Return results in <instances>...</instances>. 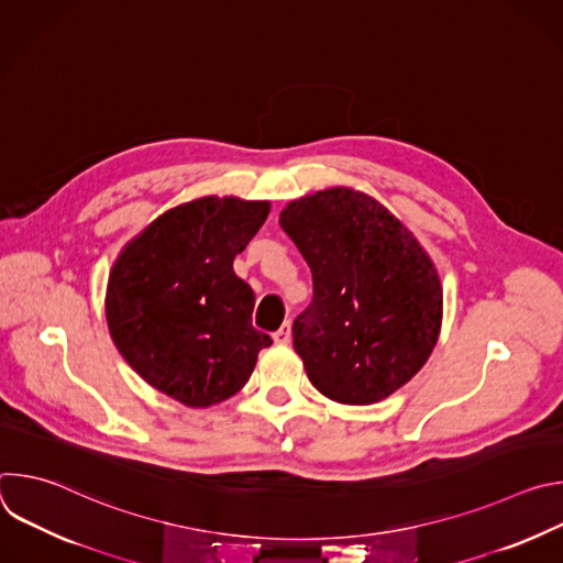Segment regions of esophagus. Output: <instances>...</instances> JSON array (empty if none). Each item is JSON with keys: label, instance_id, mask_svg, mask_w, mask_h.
<instances>
[{"label": "esophagus", "instance_id": "obj_1", "mask_svg": "<svg viewBox=\"0 0 563 563\" xmlns=\"http://www.w3.org/2000/svg\"><path fill=\"white\" fill-rule=\"evenodd\" d=\"M274 341H276L278 345H287V343L291 341V328H289V323H283V328L274 332Z\"/></svg>", "mask_w": 563, "mask_h": 563}]
</instances>
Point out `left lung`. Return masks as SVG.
<instances>
[{
    "label": "left lung",
    "mask_w": 563,
    "mask_h": 563,
    "mask_svg": "<svg viewBox=\"0 0 563 563\" xmlns=\"http://www.w3.org/2000/svg\"><path fill=\"white\" fill-rule=\"evenodd\" d=\"M283 231L311 269V302L294 320V350L311 385L369 406L406 385L439 339L443 291L417 238L352 189L291 202Z\"/></svg>",
    "instance_id": "8db88e82"
}]
</instances>
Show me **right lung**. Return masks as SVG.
<instances>
[{"label": "right lung", "instance_id": "add662e5", "mask_svg": "<svg viewBox=\"0 0 563 563\" xmlns=\"http://www.w3.org/2000/svg\"><path fill=\"white\" fill-rule=\"evenodd\" d=\"M269 202L200 198L153 220L113 265L115 347L155 389L189 408L233 396L272 336L252 325L254 291L233 272Z\"/></svg>", "mask_w": 563, "mask_h": 563}]
</instances>
